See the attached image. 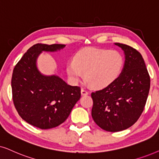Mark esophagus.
<instances>
[{"instance_id": "obj_1", "label": "esophagus", "mask_w": 159, "mask_h": 159, "mask_svg": "<svg viewBox=\"0 0 159 159\" xmlns=\"http://www.w3.org/2000/svg\"><path fill=\"white\" fill-rule=\"evenodd\" d=\"M81 92V94L83 95V96H86V95H88L89 94V92H87V91L85 90V89H82Z\"/></svg>"}]
</instances>
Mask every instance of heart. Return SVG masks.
<instances>
[{"label": "heart", "mask_w": 159, "mask_h": 159, "mask_svg": "<svg viewBox=\"0 0 159 159\" xmlns=\"http://www.w3.org/2000/svg\"><path fill=\"white\" fill-rule=\"evenodd\" d=\"M124 65V57L117 51L88 48L78 52L74 60L67 62L66 69L72 81H78L85 73L90 86L102 89L119 77Z\"/></svg>", "instance_id": "b5f03b06"}]
</instances>
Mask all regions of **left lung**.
Listing matches in <instances>:
<instances>
[{
  "label": "left lung",
  "mask_w": 159,
  "mask_h": 159,
  "mask_svg": "<svg viewBox=\"0 0 159 159\" xmlns=\"http://www.w3.org/2000/svg\"><path fill=\"white\" fill-rule=\"evenodd\" d=\"M124 50L125 65L119 77L102 89L92 92V116L99 127L116 132L132 126L144 111L151 79L140 53L116 43Z\"/></svg>",
  "instance_id": "1"
}]
</instances>
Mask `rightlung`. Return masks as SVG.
I'll list each match as a JSON object with an SVG mask.
<instances>
[{
  "label": "right lung",
  "mask_w": 159,
  "mask_h": 159,
  "mask_svg": "<svg viewBox=\"0 0 159 159\" xmlns=\"http://www.w3.org/2000/svg\"><path fill=\"white\" fill-rule=\"evenodd\" d=\"M64 47V44H35L16 63L12 73V99L16 111L23 120L41 129L62 124L81 98L79 86L68 85L58 76L41 75L36 67L42 51Z\"/></svg>",
  "instance_id": "right-lung-1"
}]
</instances>
